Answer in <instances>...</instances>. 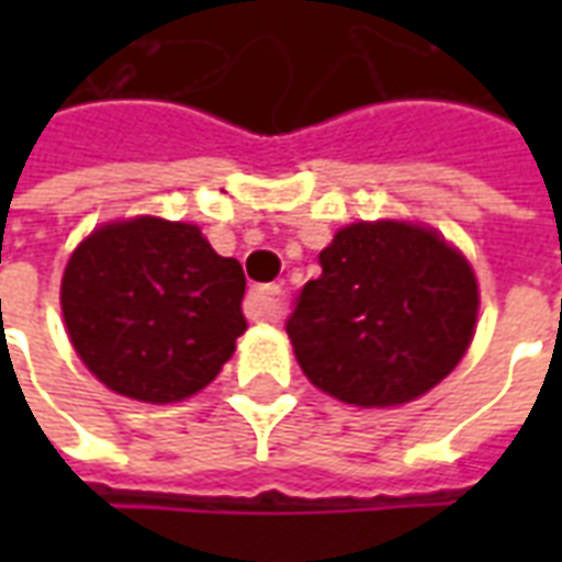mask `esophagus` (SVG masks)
<instances>
[{"label": "esophagus", "instance_id": "esophagus-1", "mask_svg": "<svg viewBox=\"0 0 562 562\" xmlns=\"http://www.w3.org/2000/svg\"><path fill=\"white\" fill-rule=\"evenodd\" d=\"M244 310L252 322H277L282 313V289L280 285H258L246 294Z\"/></svg>", "mask_w": 562, "mask_h": 562}]
</instances>
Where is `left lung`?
I'll return each instance as SVG.
<instances>
[{
	"label": "left lung",
	"mask_w": 562,
	"mask_h": 562,
	"mask_svg": "<svg viewBox=\"0 0 562 562\" xmlns=\"http://www.w3.org/2000/svg\"><path fill=\"white\" fill-rule=\"evenodd\" d=\"M318 265L285 330L306 379L330 397L401 406L439 385L470 349L479 282L434 228L355 222Z\"/></svg>",
	"instance_id": "obj_1"
}]
</instances>
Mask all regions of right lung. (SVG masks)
<instances>
[{
    "instance_id": "obj_1",
    "label": "right lung",
    "mask_w": 562,
    "mask_h": 562,
    "mask_svg": "<svg viewBox=\"0 0 562 562\" xmlns=\"http://www.w3.org/2000/svg\"><path fill=\"white\" fill-rule=\"evenodd\" d=\"M246 277L198 225L108 222L71 252L63 316L80 361L108 389L177 403L210 385L246 330Z\"/></svg>"
}]
</instances>
